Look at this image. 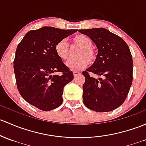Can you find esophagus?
Instances as JSON below:
<instances>
[{"label":"esophagus","mask_w":146,"mask_h":146,"mask_svg":"<svg viewBox=\"0 0 146 146\" xmlns=\"http://www.w3.org/2000/svg\"><path fill=\"white\" fill-rule=\"evenodd\" d=\"M80 73H79V72H78V71H73V76L76 77V76H77L78 74H80Z\"/></svg>","instance_id":"34e87169"}]
</instances>
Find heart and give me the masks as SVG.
Wrapping results in <instances>:
<instances>
[{
  "label": "heart",
  "instance_id": "1",
  "mask_svg": "<svg viewBox=\"0 0 146 146\" xmlns=\"http://www.w3.org/2000/svg\"><path fill=\"white\" fill-rule=\"evenodd\" d=\"M74 45L80 47L76 54L78 56L75 59H70L66 62V66L72 70H79L85 68L89 62L95 59V52L92 46L93 42L89 37L84 35H78L73 38ZM56 54L62 60H66L68 58L69 46L65 40L59 41L55 45Z\"/></svg>",
  "mask_w": 146,
  "mask_h": 146
}]
</instances>
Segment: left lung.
<instances>
[{"instance_id": "8db88e82", "label": "left lung", "mask_w": 146, "mask_h": 146, "mask_svg": "<svg viewBox=\"0 0 146 146\" xmlns=\"http://www.w3.org/2000/svg\"><path fill=\"white\" fill-rule=\"evenodd\" d=\"M90 37L98 49L96 60L86 71L83 103L99 113L109 112L125 101L132 83L133 61L128 45L122 38L104 28L78 30ZM92 72L101 78L91 77Z\"/></svg>"}]
</instances>
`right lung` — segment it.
Listing matches in <instances>:
<instances>
[{"label":"right lung","instance_id":"add662e5","mask_svg":"<svg viewBox=\"0 0 146 146\" xmlns=\"http://www.w3.org/2000/svg\"><path fill=\"white\" fill-rule=\"evenodd\" d=\"M77 31L43 27L29 31L17 47L14 71L17 89L24 100L38 109L49 111L62 104L64 87L73 74L57 56L55 45ZM57 72L62 73L55 75Z\"/></svg>","mask_w":146,"mask_h":146}]
</instances>
